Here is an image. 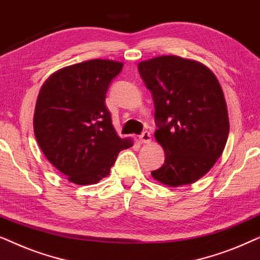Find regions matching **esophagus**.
<instances>
[{"label": "esophagus", "mask_w": 260, "mask_h": 260, "mask_svg": "<svg viewBox=\"0 0 260 260\" xmlns=\"http://www.w3.org/2000/svg\"><path fill=\"white\" fill-rule=\"evenodd\" d=\"M150 140H151L150 131L145 130V131H143V133L141 134V136H140V142H141V143H149V142H150Z\"/></svg>", "instance_id": "esophagus-1"}]
</instances>
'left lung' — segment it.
Masks as SVG:
<instances>
[{"instance_id": "1", "label": "left lung", "mask_w": 260, "mask_h": 260, "mask_svg": "<svg viewBox=\"0 0 260 260\" xmlns=\"http://www.w3.org/2000/svg\"><path fill=\"white\" fill-rule=\"evenodd\" d=\"M138 72L152 93L155 138L166 155L152 177L170 187L195 182L221 156L230 133L218 79L202 63L175 55L142 61Z\"/></svg>"}]
</instances>
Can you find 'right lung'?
Returning <instances> with one entry per match:
<instances>
[{
  "instance_id": "add662e5",
  "label": "right lung",
  "mask_w": 260,
  "mask_h": 260,
  "mask_svg": "<svg viewBox=\"0 0 260 260\" xmlns=\"http://www.w3.org/2000/svg\"><path fill=\"white\" fill-rule=\"evenodd\" d=\"M122 62L94 59L53 73L39 92L34 134L44 155L77 184L108 176L120 150L133 147L113 129L106 92Z\"/></svg>"
}]
</instances>
